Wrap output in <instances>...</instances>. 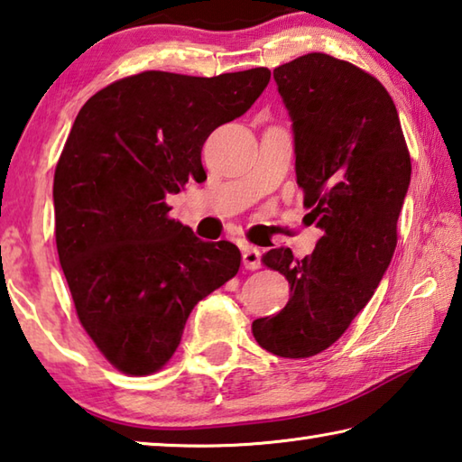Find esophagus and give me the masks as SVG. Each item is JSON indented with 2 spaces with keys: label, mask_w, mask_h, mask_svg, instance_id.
Instances as JSON below:
<instances>
[{
  "label": "esophagus",
  "mask_w": 462,
  "mask_h": 462,
  "mask_svg": "<svg viewBox=\"0 0 462 462\" xmlns=\"http://www.w3.org/2000/svg\"><path fill=\"white\" fill-rule=\"evenodd\" d=\"M242 264H245L248 271H256V268H260V250L253 245L242 246Z\"/></svg>",
  "instance_id": "esophagus-1"
}]
</instances>
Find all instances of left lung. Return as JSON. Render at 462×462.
I'll use <instances>...</instances> for the list:
<instances>
[{"instance_id": "left-lung-1", "label": "left lung", "mask_w": 462, "mask_h": 462, "mask_svg": "<svg viewBox=\"0 0 462 462\" xmlns=\"http://www.w3.org/2000/svg\"><path fill=\"white\" fill-rule=\"evenodd\" d=\"M273 74L292 121L307 217L323 236L305 258L284 246L263 256L287 276L291 299L253 333L271 354L300 359L346 333L388 271L412 165L396 105L372 74L321 52Z\"/></svg>"}]
</instances>
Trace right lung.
<instances>
[{
    "instance_id": "1",
    "label": "right lung",
    "mask_w": 462,
    "mask_h": 462,
    "mask_svg": "<svg viewBox=\"0 0 462 462\" xmlns=\"http://www.w3.org/2000/svg\"><path fill=\"white\" fill-rule=\"evenodd\" d=\"M268 80V69L147 70L77 115L54 173L56 248L80 325L119 372L162 370L198 300L238 273V246L199 240L167 216L165 198L206 180L209 133L245 115Z\"/></svg>"
}]
</instances>
